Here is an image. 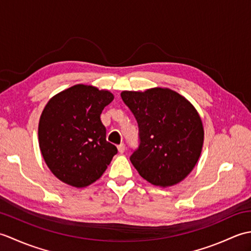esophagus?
<instances>
[{"label": "esophagus", "mask_w": 251, "mask_h": 251, "mask_svg": "<svg viewBox=\"0 0 251 251\" xmlns=\"http://www.w3.org/2000/svg\"><path fill=\"white\" fill-rule=\"evenodd\" d=\"M117 150H119L120 153H124V151H125V145H124V143H121V145L117 146Z\"/></svg>", "instance_id": "34e87169"}]
</instances>
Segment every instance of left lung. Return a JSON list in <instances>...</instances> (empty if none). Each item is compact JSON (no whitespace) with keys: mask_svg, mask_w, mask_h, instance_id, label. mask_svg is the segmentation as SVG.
<instances>
[{"mask_svg":"<svg viewBox=\"0 0 251 251\" xmlns=\"http://www.w3.org/2000/svg\"><path fill=\"white\" fill-rule=\"evenodd\" d=\"M121 97L139 126V148L130 162L153 185L172 186L193 170L204 143V127L194 105L175 90H124Z\"/></svg>","mask_w":251,"mask_h":251,"instance_id":"left-lung-1","label":"left lung"}]
</instances>
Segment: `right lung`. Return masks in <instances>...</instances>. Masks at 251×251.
Returning a JSON list of instances; mask_svg holds the SVG:
<instances>
[{
	"label": "right lung",
	"instance_id": "add662e5",
	"mask_svg": "<svg viewBox=\"0 0 251 251\" xmlns=\"http://www.w3.org/2000/svg\"><path fill=\"white\" fill-rule=\"evenodd\" d=\"M114 96L77 84L50 99L39 122V146L52 175L74 188H86L103 175L117 153L105 140L100 114Z\"/></svg>",
	"mask_w": 251,
	"mask_h": 251
}]
</instances>
